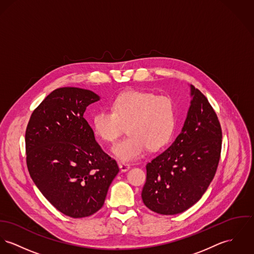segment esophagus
<instances>
[{
  "label": "esophagus",
  "instance_id": "esophagus-1",
  "mask_svg": "<svg viewBox=\"0 0 254 254\" xmlns=\"http://www.w3.org/2000/svg\"><path fill=\"white\" fill-rule=\"evenodd\" d=\"M118 166H119V169L121 172H127L130 169V165H128L126 163H119Z\"/></svg>",
  "mask_w": 254,
  "mask_h": 254
}]
</instances>
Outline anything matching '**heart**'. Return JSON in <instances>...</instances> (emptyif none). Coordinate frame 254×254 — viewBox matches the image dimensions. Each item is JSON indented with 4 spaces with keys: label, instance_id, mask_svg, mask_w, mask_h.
Segmentation results:
<instances>
[{
    "label": "heart",
    "instance_id": "obj_1",
    "mask_svg": "<svg viewBox=\"0 0 254 254\" xmlns=\"http://www.w3.org/2000/svg\"><path fill=\"white\" fill-rule=\"evenodd\" d=\"M177 124L174 100L153 93L128 91L117 96L111 111H99L92 117L93 130L105 142H115L124 132L128 136L113 148L119 160L133 161L146 147L158 150L173 137Z\"/></svg>",
    "mask_w": 254,
    "mask_h": 254
}]
</instances>
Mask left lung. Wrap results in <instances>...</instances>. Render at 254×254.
<instances>
[{"mask_svg":"<svg viewBox=\"0 0 254 254\" xmlns=\"http://www.w3.org/2000/svg\"><path fill=\"white\" fill-rule=\"evenodd\" d=\"M190 106L180 135L146 164L143 204L154 212L173 215L196 204L211 183L220 158V123L205 95L190 85Z\"/></svg>","mask_w":254,"mask_h":254,"instance_id":"8db88e82","label":"left lung"}]
</instances>
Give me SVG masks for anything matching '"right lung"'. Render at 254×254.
<instances>
[{"label":"right lung","instance_id":"right-lung-1","mask_svg":"<svg viewBox=\"0 0 254 254\" xmlns=\"http://www.w3.org/2000/svg\"><path fill=\"white\" fill-rule=\"evenodd\" d=\"M99 100L87 89H55L33 112L26 129L27 167L33 182L53 207L73 218L89 216L103 207L119 172L83 117L86 108Z\"/></svg>","mask_w":254,"mask_h":254}]
</instances>
